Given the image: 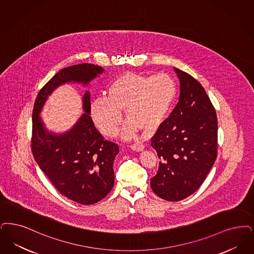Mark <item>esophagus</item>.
Segmentation results:
<instances>
[{
	"mask_svg": "<svg viewBox=\"0 0 254 254\" xmlns=\"http://www.w3.org/2000/svg\"><path fill=\"white\" fill-rule=\"evenodd\" d=\"M133 151H136V152H141L143 149H144V146L141 144V143H135V144H132L130 146Z\"/></svg>",
	"mask_w": 254,
	"mask_h": 254,
	"instance_id": "esophagus-1",
	"label": "esophagus"
}]
</instances>
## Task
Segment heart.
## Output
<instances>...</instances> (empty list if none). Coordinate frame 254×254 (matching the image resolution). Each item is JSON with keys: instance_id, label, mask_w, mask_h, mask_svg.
<instances>
[{"instance_id": "obj_1", "label": "heart", "mask_w": 254, "mask_h": 254, "mask_svg": "<svg viewBox=\"0 0 254 254\" xmlns=\"http://www.w3.org/2000/svg\"><path fill=\"white\" fill-rule=\"evenodd\" d=\"M107 94V98L91 101L93 122L104 136L112 137L122 122V112H126L128 122L123 127L122 136L131 139L138 129L150 133L163 125L172 110L177 86L167 73L147 76L127 72L109 85Z\"/></svg>"}]
</instances>
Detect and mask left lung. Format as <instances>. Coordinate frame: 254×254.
<instances>
[{"label": "left lung", "instance_id": "1", "mask_svg": "<svg viewBox=\"0 0 254 254\" xmlns=\"http://www.w3.org/2000/svg\"><path fill=\"white\" fill-rule=\"evenodd\" d=\"M174 71L180 98L152 137L151 146L161 161L150 186L164 200L180 201L200 187L215 162L217 118L201 84L185 71Z\"/></svg>", "mask_w": 254, "mask_h": 254}]
</instances>
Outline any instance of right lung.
I'll return each mask as SVG.
<instances>
[{
	"label": "right lung",
	"mask_w": 254,
	"mask_h": 254,
	"mask_svg": "<svg viewBox=\"0 0 254 254\" xmlns=\"http://www.w3.org/2000/svg\"><path fill=\"white\" fill-rule=\"evenodd\" d=\"M104 69L90 63L64 68L41 89L33 110L32 152L40 168L56 189L67 198L82 205L100 201L114 185L113 163L119 147L104 140L91 120V92L84 91V113L70 129L49 130L41 113L48 97L66 83L88 87Z\"/></svg>",
	"instance_id": "right-lung-1"
}]
</instances>
